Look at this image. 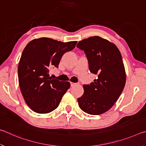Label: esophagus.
<instances>
[{
  "label": "esophagus",
  "mask_w": 146,
  "mask_h": 146,
  "mask_svg": "<svg viewBox=\"0 0 146 146\" xmlns=\"http://www.w3.org/2000/svg\"><path fill=\"white\" fill-rule=\"evenodd\" d=\"M70 84H71V87H73L74 86H75L76 84V83H73V82H70Z\"/></svg>",
  "instance_id": "1"
}]
</instances>
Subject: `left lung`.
Listing matches in <instances>:
<instances>
[{"label": "left lung", "instance_id": "1", "mask_svg": "<svg viewBox=\"0 0 146 146\" xmlns=\"http://www.w3.org/2000/svg\"><path fill=\"white\" fill-rule=\"evenodd\" d=\"M76 47L85 53L90 72L98 76L90 84L83 85L84 92L78 98V106L88 114H102L114 105L124 88L120 52L114 44L98 36L78 42Z\"/></svg>", "mask_w": 146, "mask_h": 146}]
</instances>
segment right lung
Segmentation results:
<instances>
[{
  "mask_svg": "<svg viewBox=\"0 0 146 146\" xmlns=\"http://www.w3.org/2000/svg\"><path fill=\"white\" fill-rule=\"evenodd\" d=\"M76 42L42 37L25 47L18 67L19 83L24 100L33 111L48 113L58 106L70 83L51 78L49 69L58 68L62 56L75 48Z\"/></svg>",
  "mask_w": 146,
  "mask_h": 146,
  "instance_id": "obj_1",
  "label": "right lung"
}]
</instances>
